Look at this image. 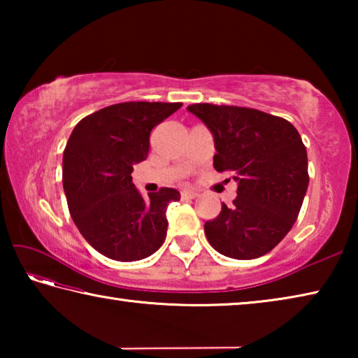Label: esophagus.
I'll use <instances>...</instances> for the list:
<instances>
[{
    "label": "esophagus",
    "mask_w": 358,
    "mask_h": 358,
    "mask_svg": "<svg viewBox=\"0 0 358 358\" xmlns=\"http://www.w3.org/2000/svg\"><path fill=\"white\" fill-rule=\"evenodd\" d=\"M197 196L199 194L196 191H191V189L181 191V199H183V201H191V199H196Z\"/></svg>",
    "instance_id": "obj_1"
}]
</instances>
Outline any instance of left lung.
Instances as JSON below:
<instances>
[{
  "label": "left lung",
  "instance_id": "1",
  "mask_svg": "<svg viewBox=\"0 0 358 358\" xmlns=\"http://www.w3.org/2000/svg\"><path fill=\"white\" fill-rule=\"evenodd\" d=\"M215 141L213 166L232 173V207L205 222L208 243L222 256L250 260L270 252L296 221L310 183L308 156L287 120L235 106L192 104Z\"/></svg>",
  "mask_w": 358,
  "mask_h": 358
}]
</instances>
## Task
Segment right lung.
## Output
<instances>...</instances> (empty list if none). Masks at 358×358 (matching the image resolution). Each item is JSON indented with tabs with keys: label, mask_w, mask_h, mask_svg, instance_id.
<instances>
[{
	"label": "right lung",
	"mask_w": 358,
	"mask_h": 358,
	"mask_svg": "<svg viewBox=\"0 0 358 358\" xmlns=\"http://www.w3.org/2000/svg\"><path fill=\"white\" fill-rule=\"evenodd\" d=\"M181 102H121L77 123L63 153V187L72 221L96 251L120 262L151 256L164 243L173 187L148 194L132 183V166L147 159L150 132Z\"/></svg>",
	"instance_id": "1"
}]
</instances>
